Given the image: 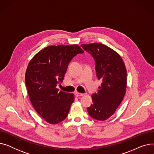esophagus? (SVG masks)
<instances>
[{"instance_id":"obj_1","label":"esophagus","mask_w":154,"mask_h":154,"mask_svg":"<svg viewBox=\"0 0 154 154\" xmlns=\"http://www.w3.org/2000/svg\"><path fill=\"white\" fill-rule=\"evenodd\" d=\"M84 94H82V93H79L78 92H76L75 93V97H80V96H83Z\"/></svg>"}]
</instances>
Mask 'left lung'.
<instances>
[{"instance_id": "8db88e82", "label": "left lung", "mask_w": 154, "mask_h": 154, "mask_svg": "<svg viewBox=\"0 0 154 154\" xmlns=\"http://www.w3.org/2000/svg\"><path fill=\"white\" fill-rule=\"evenodd\" d=\"M94 59L96 75L102 80L97 94H93V103L87 108L91 117L105 120L114 114L125 94L127 70L118 53L101 43L82 44Z\"/></svg>"}]
</instances>
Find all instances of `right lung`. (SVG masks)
<instances>
[{
    "label": "right lung",
    "instance_id": "1",
    "mask_svg": "<svg viewBox=\"0 0 154 154\" xmlns=\"http://www.w3.org/2000/svg\"><path fill=\"white\" fill-rule=\"evenodd\" d=\"M84 51L77 45L48 46L36 54L30 61L25 75L31 103L46 122H61L67 116L74 95L59 91L71 60Z\"/></svg>",
    "mask_w": 154,
    "mask_h": 154
}]
</instances>
